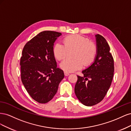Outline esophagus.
I'll list each match as a JSON object with an SVG mask.
<instances>
[{
  "label": "esophagus",
  "mask_w": 131,
  "mask_h": 131,
  "mask_svg": "<svg viewBox=\"0 0 131 131\" xmlns=\"http://www.w3.org/2000/svg\"><path fill=\"white\" fill-rule=\"evenodd\" d=\"M69 75V73H68V72H64V75L65 76H68V75Z\"/></svg>",
  "instance_id": "34e87169"
}]
</instances>
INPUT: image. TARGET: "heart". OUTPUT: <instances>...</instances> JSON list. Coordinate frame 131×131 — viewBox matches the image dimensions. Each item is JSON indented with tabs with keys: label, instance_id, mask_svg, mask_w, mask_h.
I'll list each match as a JSON object with an SVG mask.
<instances>
[{
	"label": "heart",
	"instance_id": "1",
	"mask_svg": "<svg viewBox=\"0 0 131 131\" xmlns=\"http://www.w3.org/2000/svg\"><path fill=\"white\" fill-rule=\"evenodd\" d=\"M63 44L56 43L53 48L54 57L58 60L64 59L68 51L74 50L73 59H67L60 64L61 68L66 72H73L81 69L83 64L89 66L94 60L97 52V46L88 38L79 34H73L66 37Z\"/></svg>",
	"mask_w": 131,
	"mask_h": 131
}]
</instances>
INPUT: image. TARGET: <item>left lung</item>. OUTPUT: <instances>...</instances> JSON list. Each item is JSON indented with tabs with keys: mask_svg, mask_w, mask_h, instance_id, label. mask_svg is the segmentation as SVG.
<instances>
[{
	"mask_svg": "<svg viewBox=\"0 0 131 131\" xmlns=\"http://www.w3.org/2000/svg\"><path fill=\"white\" fill-rule=\"evenodd\" d=\"M97 54L93 64L83 70L84 77L77 75L75 93L86 106H93L101 102L108 92L113 80L114 64L110 47L105 39L96 35Z\"/></svg>",
	"mask_w": 131,
	"mask_h": 131,
	"instance_id": "obj_1",
	"label": "left lung"
}]
</instances>
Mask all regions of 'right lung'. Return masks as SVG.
<instances>
[{"mask_svg":"<svg viewBox=\"0 0 131 131\" xmlns=\"http://www.w3.org/2000/svg\"><path fill=\"white\" fill-rule=\"evenodd\" d=\"M61 35L43 31L28 41L22 50L21 80L30 97L39 103L52 100L64 77L63 71L57 68L53 52V43Z\"/></svg>","mask_w":131,"mask_h":131,"instance_id":"right-lung-1","label":"right lung"}]
</instances>
